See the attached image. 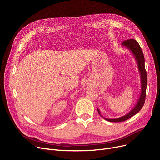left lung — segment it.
Segmentation results:
<instances>
[{
  "mask_svg": "<svg viewBox=\"0 0 160 160\" xmlns=\"http://www.w3.org/2000/svg\"><path fill=\"white\" fill-rule=\"evenodd\" d=\"M121 45L123 47L127 48L129 50H130V52L132 53L134 58L136 59V61L137 62V65L138 67V70L140 74L141 90L139 98H138V100L136 106L133 107V108L130 112H129V113L126 114L124 116L119 117V118H116V119L104 118V117H103V116L101 115V113H100V110L98 108H97L99 115L101 117H102L105 120L110 122H122V121L127 120L130 119V117L135 115L141 110V108H142V106H143L145 104V97H146V89L147 86V72L145 67V58H144L143 53H142V51L141 50V48L139 46V43L135 39H130L126 40L122 42Z\"/></svg>",
  "mask_w": 160,
  "mask_h": 160,
  "instance_id": "8db88e82",
  "label": "left lung"
}]
</instances>
